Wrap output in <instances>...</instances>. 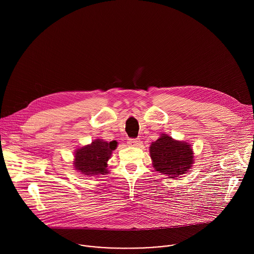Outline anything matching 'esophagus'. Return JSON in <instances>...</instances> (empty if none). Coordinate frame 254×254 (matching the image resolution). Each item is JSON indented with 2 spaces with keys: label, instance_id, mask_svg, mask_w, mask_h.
<instances>
[{
  "label": "esophagus",
  "instance_id": "34e87169",
  "mask_svg": "<svg viewBox=\"0 0 254 254\" xmlns=\"http://www.w3.org/2000/svg\"><path fill=\"white\" fill-rule=\"evenodd\" d=\"M127 143L129 144V146H137V144L139 143V138H129Z\"/></svg>",
  "mask_w": 254,
  "mask_h": 254
}]
</instances>
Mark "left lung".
<instances>
[{
  "mask_svg": "<svg viewBox=\"0 0 254 254\" xmlns=\"http://www.w3.org/2000/svg\"><path fill=\"white\" fill-rule=\"evenodd\" d=\"M150 148L154 168L162 174H167L170 178L185 174L194 161L189 143L174 140L165 133L152 142Z\"/></svg>",
  "mask_w": 254,
  "mask_h": 254,
  "instance_id": "1",
  "label": "left lung"
}]
</instances>
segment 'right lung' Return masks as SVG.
I'll use <instances>...</instances> for the list:
<instances>
[{
    "label": "right lung",
    "mask_w": 254,
    "mask_h": 254,
    "mask_svg": "<svg viewBox=\"0 0 254 254\" xmlns=\"http://www.w3.org/2000/svg\"><path fill=\"white\" fill-rule=\"evenodd\" d=\"M118 142L104 141L103 139H95L91 144L76 150L74 167L83 175L95 176L98 174H106L107 161L112 153L116 150Z\"/></svg>",
    "instance_id": "add662e5"
}]
</instances>
